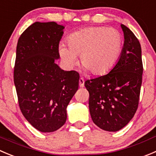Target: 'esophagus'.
I'll return each mask as SVG.
<instances>
[{"label":"esophagus","instance_id":"esophagus-1","mask_svg":"<svg viewBox=\"0 0 156 156\" xmlns=\"http://www.w3.org/2000/svg\"><path fill=\"white\" fill-rule=\"evenodd\" d=\"M79 86L81 87H83L84 86V80L82 78H80L79 79Z\"/></svg>","mask_w":156,"mask_h":156}]
</instances>
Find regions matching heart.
Masks as SVG:
<instances>
[{"instance_id":"heart-1","label":"heart","mask_w":156,"mask_h":156,"mask_svg":"<svg viewBox=\"0 0 156 156\" xmlns=\"http://www.w3.org/2000/svg\"><path fill=\"white\" fill-rule=\"evenodd\" d=\"M68 46L61 44L58 53L66 66L72 68L80 55L84 70L94 75L110 72L123 49L122 35L116 29L106 27L84 28L68 36Z\"/></svg>"}]
</instances>
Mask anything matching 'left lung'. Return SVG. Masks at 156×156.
I'll list each match as a JSON object with an SVG mask.
<instances>
[{"mask_svg":"<svg viewBox=\"0 0 156 156\" xmlns=\"http://www.w3.org/2000/svg\"><path fill=\"white\" fill-rule=\"evenodd\" d=\"M124 36L123 49L109 73L87 80L89 110L101 129L116 132L128 124L137 110L143 68L142 49L134 33L120 24Z\"/></svg>","mask_w":156,"mask_h":156,"instance_id":"8db88e82","label":"left lung"}]
</instances>
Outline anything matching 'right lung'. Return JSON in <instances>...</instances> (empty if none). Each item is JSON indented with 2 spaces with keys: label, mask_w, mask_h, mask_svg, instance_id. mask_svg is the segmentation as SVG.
<instances>
[{
  "label": "right lung",
  "mask_w": 156,
  "mask_h": 156,
  "mask_svg": "<svg viewBox=\"0 0 156 156\" xmlns=\"http://www.w3.org/2000/svg\"><path fill=\"white\" fill-rule=\"evenodd\" d=\"M65 27L35 22L20 36L13 79L20 108L37 130L51 133L65 124L69 102L78 88L79 75L55 63Z\"/></svg>",
  "instance_id": "obj_1"
}]
</instances>
